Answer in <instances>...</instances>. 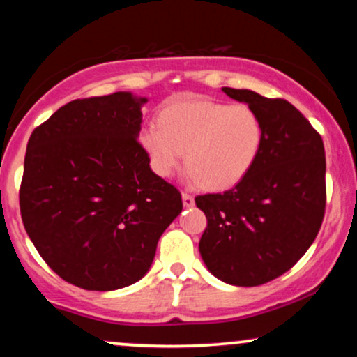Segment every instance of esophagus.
<instances>
[{
    "instance_id": "1",
    "label": "esophagus",
    "mask_w": 357,
    "mask_h": 357,
    "mask_svg": "<svg viewBox=\"0 0 357 357\" xmlns=\"http://www.w3.org/2000/svg\"><path fill=\"white\" fill-rule=\"evenodd\" d=\"M181 198H183V204H184V208H191L192 204H195V198H192L191 195H188V192H183Z\"/></svg>"
}]
</instances>
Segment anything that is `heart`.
<instances>
[{"instance_id": "obj_1", "label": "heart", "mask_w": 357, "mask_h": 357, "mask_svg": "<svg viewBox=\"0 0 357 357\" xmlns=\"http://www.w3.org/2000/svg\"><path fill=\"white\" fill-rule=\"evenodd\" d=\"M161 126L149 124L139 132L151 169L169 178L184 161L190 178L208 190H228L255 166L264 146V124L247 104L186 100L161 112Z\"/></svg>"}]
</instances>
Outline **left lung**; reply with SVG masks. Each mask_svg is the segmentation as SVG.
<instances>
[{
    "label": "left lung",
    "instance_id": "8db88e82",
    "mask_svg": "<svg viewBox=\"0 0 357 357\" xmlns=\"http://www.w3.org/2000/svg\"><path fill=\"white\" fill-rule=\"evenodd\" d=\"M260 116L264 146L233 190L198 196L208 227L199 253L230 285L255 287L280 277L317 236L326 210V153L310 122L284 99L221 89Z\"/></svg>",
    "mask_w": 357,
    "mask_h": 357
}]
</instances>
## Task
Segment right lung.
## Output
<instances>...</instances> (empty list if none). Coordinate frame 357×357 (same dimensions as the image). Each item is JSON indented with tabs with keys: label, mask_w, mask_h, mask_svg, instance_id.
<instances>
[{
	"label": "right lung",
	"mask_w": 357,
	"mask_h": 357,
	"mask_svg": "<svg viewBox=\"0 0 357 357\" xmlns=\"http://www.w3.org/2000/svg\"><path fill=\"white\" fill-rule=\"evenodd\" d=\"M146 97L116 92L68 102L31 132L22 220L53 272L85 290L136 284L183 210L139 144Z\"/></svg>",
	"instance_id": "obj_1"
}]
</instances>
